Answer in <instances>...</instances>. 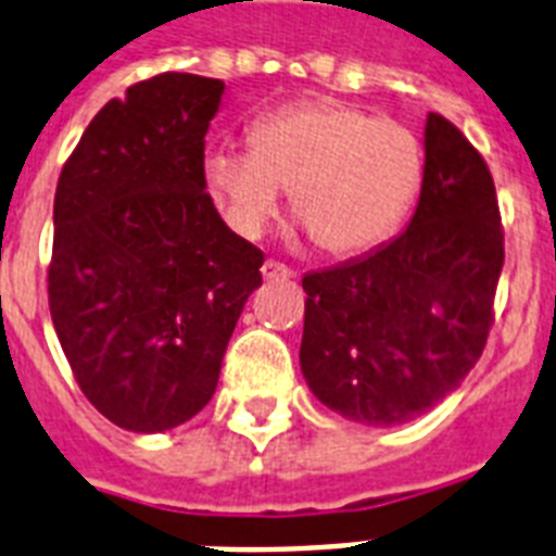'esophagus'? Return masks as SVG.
Listing matches in <instances>:
<instances>
[{
  "instance_id": "esophagus-1",
  "label": "esophagus",
  "mask_w": 556,
  "mask_h": 556,
  "mask_svg": "<svg viewBox=\"0 0 556 556\" xmlns=\"http://www.w3.org/2000/svg\"><path fill=\"white\" fill-rule=\"evenodd\" d=\"M263 277H265V279H291V277H293V270L288 268V265L277 263V260H265Z\"/></svg>"
}]
</instances>
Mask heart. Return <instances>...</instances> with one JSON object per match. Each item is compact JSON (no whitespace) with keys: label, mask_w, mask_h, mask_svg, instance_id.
<instances>
[{"label":"heart","mask_w":556,"mask_h":556,"mask_svg":"<svg viewBox=\"0 0 556 556\" xmlns=\"http://www.w3.org/2000/svg\"><path fill=\"white\" fill-rule=\"evenodd\" d=\"M422 182V146L403 122L340 102L279 108L251 128V151L216 148L205 185L225 223L260 237L282 191L325 254L349 256L394 231Z\"/></svg>","instance_id":"obj_1"}]
</instances>
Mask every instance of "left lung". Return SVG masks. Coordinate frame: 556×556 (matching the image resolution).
Listing matches in <instances>:
<instances>
[{
    "mask_svg": "<svg viewBox=\"0 0 556 556\" xmlns=\"http://www.w3.org/2000/svg\"><path fill=\"white\" fill-rule=\"evenodd\" d=\"M417 211L371 254L302 277L300 368L311 394L363 426H403L457 391L480 359L503 270L489 165L428 114Z\"/></svg>",
    "mask_w": 556,
    "mask_h": 556,
    "instance_id": "8db88e82",
    "label": "left lung"
}]
</instances>
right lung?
<instances>
[{
	"instance_id": "obj_1",
	"label": "right lung",
	"mask_w": 556,
	"mask_h": 556,
	"mask_svg": "<svg viewBox=\"0 0 556 556\" xmlns=\"http://www.w3.org/2000/svg\"><path fill=\"white\" fill-rule=\"evenodd\" d=\"M225 83L160 74L111 99L53 200L48 302L90 405L160 434L197 417L265 256L205 193V134Z\"/></svg>"
}]
</instances>
